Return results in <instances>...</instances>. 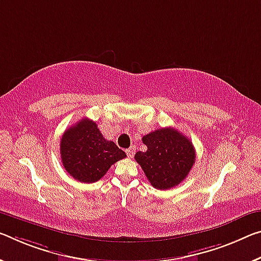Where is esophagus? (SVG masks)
Listing matches in <instances>:
<instances>
[{"mask_svg": "<svg viewBox=\"0 0 261 261\" xmlns=\"http://www.w3.org/2000/svg\"><path fill=\"white\" fill-rule=\"evenodd\" d=\"M125 152H126V155L129 156V158H132V156H134V154H135V147L127 148Z\"/></svg>", "mask_w": 261, "mask_h": 261, "instance_id": "obj_1", "label": "esophagus"}]
</instances>
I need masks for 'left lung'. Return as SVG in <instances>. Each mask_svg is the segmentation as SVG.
<instances>
[{"label": "left lung", "instance_id": "left-lung-1", "mask_svg": "<svg viewBox=\"0 0 261 261\" xmlns=\"http://www.w3.org/2000/svg\"><path fill=\"white\" fill-rule=\"evenodd\" d=\"M142 140L147 150L136 153L135 159L153 187L169 189L187 177L196 155L193 143L186 136L173 127H161Z\"/></svg>", "mask_w": 261, "mask_h": 261}]
</instances>
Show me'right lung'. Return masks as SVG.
<instances>
[{
	"mask_svg": "<svg viewBox=\"0 0 261 261\" xmlns=\"http://www.w3.org/2000/svg\"><path fill=\"white\" fill-rule=\"evenodd\" d=\"M60 154L66 172L85 184L96 182L111 165L126 156L114 142L103 137L97 124L89 118H82L64 132Z\"/></svg>",
	"mask_w": 261,
	"mask_h": 261,
	"instance_id": "right-lung-1",
	"label": "right lung"
}]
</instances>
